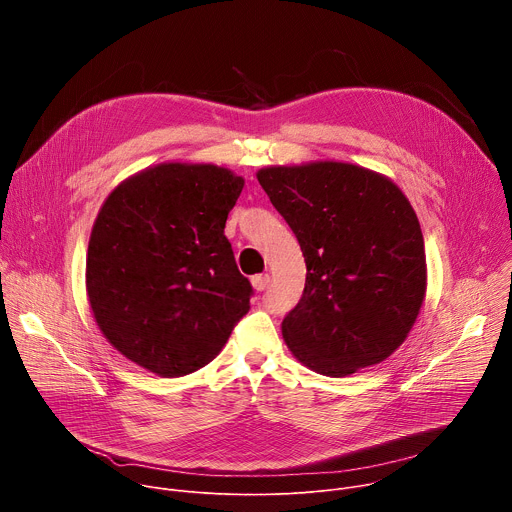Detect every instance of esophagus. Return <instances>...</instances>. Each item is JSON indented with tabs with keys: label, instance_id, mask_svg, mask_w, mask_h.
<instances>
[{
	"label": "esophagus",
	"instance_id": "1",
	"mask_svg": "<svg viewBox=\"0 0 512 512\" xmlns=\"http://www.w3.org/2000/svg\"><path fill=\"white\" fill-rule=\"evenodd\" d=\"M251 283H253V287H255L257 291H263V289L269 285V275H267V273L255 275V277L251 279Z\"/></svg>",
	"mask_w": 512,
	"mask_h": 512
}]
</instances>
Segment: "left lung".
<instances>
[{
    "instance_id": "obj_1",
    "label": "left lung",
    "mask_w": 512,
    "mask_h": 512,
    "mask_svg": "<svg viewBox=\"0 0 512 512\" xmlns=\"http://www.w3.org/2000/svg\"><path fill=\"white\" fill-rule=\"evenodd\" d=\"M294 231L306 287L281 332L308 369L348 377L379 364L407 338L427 285L417 214L385 176L342 162L257 172Z\"/></svg>"
}]
</instances>
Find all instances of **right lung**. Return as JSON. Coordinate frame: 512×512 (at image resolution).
<instances>
[{"label": "right lung", "instance_id": "add662e5", "mask_svg": "<svg viewBox=\"0 0 512 512\" xmlns=\"http://www.w3.org/2000/svg\"><path fill=\"white\" fill-rule=\"evenodd\" d=\"M245 180L212 164H160L121 182L87 251V294L105 338L160 377L208 364L249 312L225 225Z\"/></svg>", "mask_w": 512, "mask_h": 512}]
</instances>
